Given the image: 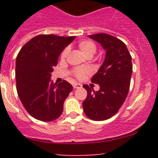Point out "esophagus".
<instances>
[{"mask_svg": "<svg viewBox=\"0 0 158 158\" xmlns=\"http://www.w3.org/2000/svg\"><path fill=\"white\" fill-rule=\"evenodd\" d=\"M82 86V84H79V83H74V84H73V88H74V89H79V88H81Z\"/></svg>", "mask_w": 158, "mask_h": 158, "instance_id": "1", "label": "esophagus"}]
</instances>
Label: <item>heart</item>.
Wrapping results in <instances>:
<instances>
[{"label": "heart", "mask_w": 158, "mask_h": 158, "mask_svg": "<svg viewBox=\"0 0 158 158\" xmlns=\"http://www.w3.org/2000/svg\"><path fill=\"white\" fill-rule=\"evenodd\" d=\"M78 47L80 50L87 57H92L96 52L97 46L93 41L89 40H83L78 43ZM69 53V48L66 47L63 49L60 54L61 60H66ZM91 73V70L87 67H76L73 69V73L75 77L77 79H83L86 75H89Z\"/></svg>", "instance_id": "b5f03b06"}]
</instances>
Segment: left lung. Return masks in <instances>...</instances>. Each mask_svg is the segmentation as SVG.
I'll use <instances>...</instances> for the list:
<instances>
[{"mask_svg": "<svg viewBox=\"0 0 158 158\" xmlns=\"http://www.w3.org/2000/svg\"><path fill=\"white\" fill-rule=\"evenodd\" d=\"M106 50L105 61L92 82L98 84L100 89L92 92L83 85L87 97L82 102L85 115L94 121H104L118 111L125 101L130 88L132 74L131 56L125 43L106 33L89 35Z\"/></svg>", "mask_w": 158, "mask_h": 158, "instance_id": "1", "label": "left lung"}]
</instances>
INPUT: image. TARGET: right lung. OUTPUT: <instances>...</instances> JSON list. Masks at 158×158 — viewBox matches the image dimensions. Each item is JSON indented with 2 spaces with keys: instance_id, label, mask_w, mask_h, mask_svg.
<instances>
[{
  "instance_id": "add662e5",
  "label": "right lung",
  "mask_w": 158,
  "mask_h": 158,
  "mask_svg": "<svg viewBox=\"0 0 158 158\" xmlns=\"http://www.w3.org/2000/svg\"><path fill=\"white\" fill-rule=\"evenodd\" d=\"M76 36L40 34L23 45L16 60V85L23 107L34 118L51 122L63 111V103L73 90L67 81L50 82L51 73L63 49Z\"/></svg>"
}]
</instances>
